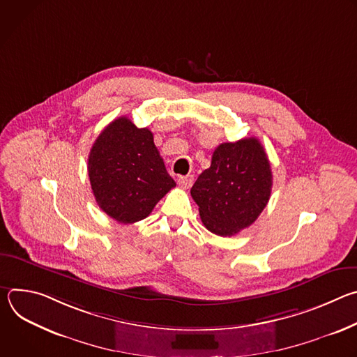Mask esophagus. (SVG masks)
<instances>
[{"label": "esophagus", "mask_w": 357, "mask_h": 357, "mask_svg": "<svg viewBox=\"0 0 357 357\" xmlns=\"http://www.w3.org/2000/svg\"><path fill=\"white\" fill-rule=\"evenodd\" d=\"M192 182H193V176H192V175L179 176V179H178V183H179V185H181L183 189H188V188H190Z\"/></svg>", "instance_id": "esophagus-1"}]
</instances>
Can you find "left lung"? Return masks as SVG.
I'll return each instance as SVG.
<instances>
[{"instance_id":"obj_1","label":"left lung","mask_w":357,"mask_h":357,"mask_svg":"<svg viewBox=\"0 0 357 357\" xmlns=\"http://www.w3.org/2000/svg\"><path fill=\"white\" fill-rule=\"evenodd\" d=\"M271 186L268 157L261 142L251 137L220 144L190 195L205 227L226 237L256 222L267 206Z\"/></svg>"}]
</instances>
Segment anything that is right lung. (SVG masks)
Instances as JSON below:
<instances>
[{"label":"right lung","instance_id":"1","mask_svg":"<svg viewBox=\"0 0 357 357\" xmlns=\"http://www.w3.org/2000/svg\"><path fill=\"white\" fill-rule=\"evenodd\" d=\"M87 172L100 209L119 223L145 219L175 188L148 128L127 117L112 121L94 141Z\"/></svg>","mask_w":357,"mask_h":357}]
</instances>
